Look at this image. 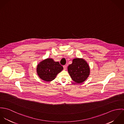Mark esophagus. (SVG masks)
Here are the masks:
<instances>
[{
    "instance_id": "34e87169",
    "label": "esophagus",
    "mask_w": 124,
    "mask_h": 124,
    "mask_svg": "<svg viewBox=\"0 0 124 124\" xmlns=\"http://www.w3.org/2000/svg\"><path fill=\"white\" fill-rule=\"evenodd\" d=\"M63 69L64 70H66V69H67V66L66 65H64L63 66Z\"/></svg>"
}]
</instances>
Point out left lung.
<instances>
[{
    "label": "left lung",
    "instance_id": "1",
    "mask_svg": "<svg viewBox=\"0 0 124 124\" xmlns=\"http://www.w3.org/2000/svg\"><path fill=\"white\" fill-rule=\"evenodd\" d=\"M68 71L71 79L77 84L85 82L88 77L90 69L88 63L83 58H76L68 67Z\"/></svg>",
    "mask_w": 124,
    "mask_h": 124
}]
</instances>
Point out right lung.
I'll return each mask as SVG.
<instances>
[{"mask_svg":"<svg viewBox=\"0 0 124 124\" xmlns=\"http://www.w3.org/2000/svg\"><path fill=\"white\" fill-rule=\"evenodd\" d=\"M63 69L59 62L52 58H47L40 62L37 66V73L39 77L46 82L53 80L57 75Z\"/></svg>","mask_w":124,"mask_h":124,"instance_id":"right-lung-1","label":"right lung"}]
</instances>
